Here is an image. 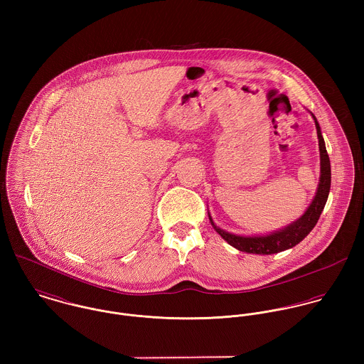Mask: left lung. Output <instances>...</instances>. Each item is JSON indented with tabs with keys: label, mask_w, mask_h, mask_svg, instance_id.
<instances>
[{
	"label": "left lung",
	"mask_w": 364,
	"mask_h": 364,
	"mask_svg": "<svg viewBox=\"0 0 364 364\" xmlns=\"http://www.w3.org/2000/svg\"><path fill=\"white\" fill-rule=\"evenodd\" d=\"M312 119L315 122L316 127V136H318V146H319V165H321V173H319V182L315 192V196L312 199L310 206L293 223L287 224L286 227L276 230L269 234H260V235H238L228 232L213 221L210 213L208 220L213 225V228L225 240L231 247L237 248L238 251L247 252V254H257V255H272L277 254L286 250H290L300 244L315 227L322 210L325 208V203L328 200L329 189H331V162L329 156L325 149V141L321 133L319 123L316 117L312 114Z\"/></svg>",
	"instance_id": "1"
}]
</instances>
